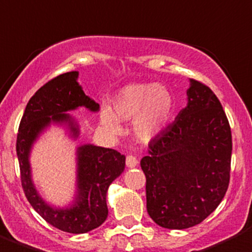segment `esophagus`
<instances>
[{
	"mask_svg": "<svg viewBox=\"0 0 252 252\" xmlns=\"http://www.w3.org/2000/svg\"><path fill=\"white\" fill-rule=\"evenodd\" d=\"M126 165L128 166L129 168L135 167V166L138 165V159H137V157L132 156V155H129V156H126Z\"/></svg>",
	"mask_w": 252,
	"mask_h": 252,
	"instance_id": "1",
	"label": "esophagus"
}]
</instances>
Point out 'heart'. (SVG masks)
<instances>
[{"instance_id":"obj_1","label":"heart","mask_w":252,"mask_h":252,"mask_svg":"<svg viewBox=\"0 0 252 252\" xmlns=\"http://www.w3.org/2000/svg\"><path fill=\"white\" fill-rule=\"evenodd\" d=\"M110 109L100 111V123L111 134L120 133L119 120H133V133L141 142H151L167 126L174 100L167 89L156 84H130L120 89Z\"/></svg>"}]
</instances>
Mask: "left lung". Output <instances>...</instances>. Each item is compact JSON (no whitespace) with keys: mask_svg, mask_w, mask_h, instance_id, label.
<instances>
[{"mask_svg":"<svg viewBox=\"0 0 252 252\" xmlns=\"http://www.w3.org/2000/svg\"><path fill=\"white\" fill-rule=\"evenodd\" d=\"M187 95V106L141 159L148 214L170 229L203 222L222 202L231 172V126L220 100L192 78Z\"/></svg>","mask_w":252,"mask_h":252,"instance_id":"obj_1","label":"left lung"}]
</instances>
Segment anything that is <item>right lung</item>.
I'll use <instances>...</instances> for the list:
<instances>
[{
  "instance_id": "obj_1",
  "label": "right lung",
  "mask_w": 252,
  "mask_h": 252,
  "mask_svg": "<svg viewBox=\"0 0 252 252\" xmlns=\"http://www.w3.org/2000/svg\"><path fill=\"white\" fill-rule=\"evenodd\" d=\"M77 78L78 72H67L41 86L26 105L16 139L21 185L26 199L43 220L68 233H86L105 222L108 217L106 192L126 166V156L118 151L84 144L77 148V192L71 207H50L35 189L29 156L40 133L50 123L67 124L76 138L80 132L78 126L65 111L78 106L99 110V104L85 95Z\"/></svg>"
}]
</instances>
